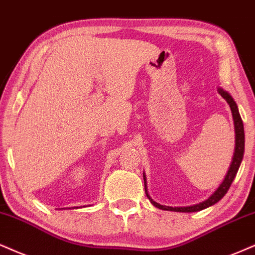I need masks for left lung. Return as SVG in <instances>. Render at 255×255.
Here are the masks:
<instances>
[{"mask_svg":"<svg viewBox=\"0 0 255 255\" xmlns=\"http://www.w3.org/2000/svg\"><path fill=\"white\" fill-rule=\"evenodd\" d=\"M219 93L221 94V97L224 98L226 102L228 103L229 108L232 110V115H233V119H234V127H235V152H234V157H233V162H232L231 168L226 175L224 182H222L221 185L218 188V190L215 191L212 196L209 197L208 200L203 201L199 204H194V206L190 207H168V206H162V204L155 202L152 201L151 197L147 195L146 188H145V194L146 196L149 197V200L151 201V203L153 206L157 207V208L163 209V210H171V212H180V213H193V212H200V210L208 208V207L213 206L216 202H219L222 197L227 194V191L229 188H231L232 183H233V180L237 176V172L239 170V166L241 164V161H243L244 157V152H245V131H244V124H243V119L240 117V113H239L238 106L235 104L234 99L232 98L229 94L224 91L222 89H219ZM144 185H145V176H144Z\"/></svg>","mask_w":255,"mask_h":255,"instance_id":"left-lung-1","label":"left lung"}]
</instances>
